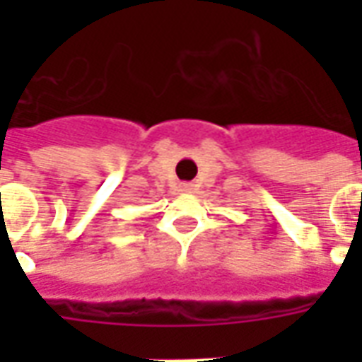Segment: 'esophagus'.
Segmentation results:
<instances>
[{"label": "esophagus", "mask_w": 362, "mask_h": 362, "mask_svg": "<svg viewBox=\"0 0 362 362\" xmlns=\"http://www.w3.org/2000/svg\"><path fill=\"white\" fill-rule=\"evenodd\" d=\"M180 189H182V192L189 193V192H192V189H193V184H182Z\"/></svg>", "instance_id": "1"}]
</instances>
